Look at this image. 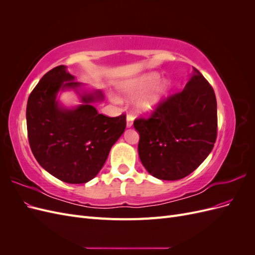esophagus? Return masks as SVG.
<instances>
[{"mask_svg":"<svg viewBox=\"0 0 255 255\" xmlns=\"http://www.w3.org/2000/svg\"><path fill=\"white\" fill-rule=\"evenodd\" d=\"M133 121H134V118L132 115H128L127 116V128H130L133 126Z\"/></svg>","mask_w":255,"mask_h":255,"instance_id":"esophagus-1","label":"esophagus"}]
</instances>
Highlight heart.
I'll return each mask as SVG.
<instances>
[{
	"instance_id": "heart-1",
	"label": "heart",
	"mask_w": 255,
	"mask_h": 255,
	"mask_svg": "<svg viewBox=\"0 0 255 255\" xmlns=\"http://www.w3.org/2000/svg\"><path fill=\"white\" fill-rule=\"evenodd\" d=\"M117 89L120 98L110 95L112 102L119 103L120 100L130 101L135 99L134 112L140 116H151L167 100L171 84L168 80H161L159 73L151 71L121 82Z\"/></svg>"
}]
</instances>
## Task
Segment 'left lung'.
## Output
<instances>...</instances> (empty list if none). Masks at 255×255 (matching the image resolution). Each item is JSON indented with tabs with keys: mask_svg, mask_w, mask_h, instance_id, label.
I'll return each instance as SVG.
<instances>
[{
	"mask_svg": "<svg viewBox=\"0 0 255 255\" xmlns=\"http://www.w3.org/2000/svg\"><path fill=\"white\" fill-rule=\"evenodd\" d=\"M141 164L158 180L187 176L210 155L217 137V101L194 68L182 91L169 97L149 119H137Z\"/></svg>",
	"mask_w": 255,
	"mask_h": 255,
	"instance_id": "8db88e82",
	"label": "left lung"
}]
</instances>
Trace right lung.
<instances>
[{"label":"right lung","mask_w":255,"mask_h":255,"mask_svg":"<svg viewBox=\"0 0 255 255\" xmlns=\"http://www.w3.org/2000/svg\"><path fill=\"white\" fill-rule=\"evenodd\" d=\"M69 90L80 105L60 102L61 92ZM103 100L100 90L75 82L64 65L42 76L27 100L26 125L30 149L45 171L69 184H84L101 170L126 129L125 115L110 118L98 113L95 104Z\"/></svg>","instance_id":"right-lung-1"}]
</instances>
